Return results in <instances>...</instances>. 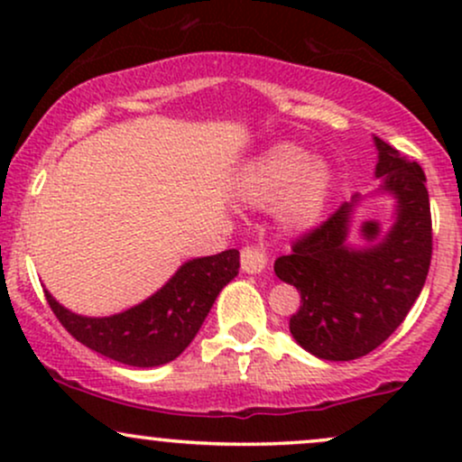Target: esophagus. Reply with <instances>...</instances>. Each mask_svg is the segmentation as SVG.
Segmentation results:
<instances>
[{"label": "esophagus", "instance_id": "34e87169", "mask_svg": "<svg viewBox=\"0 0 462 462\" xmlns=\"http://www.w3.org/2000/svg\"><path fill=\"white\" fill-rule=\"evenodd\" d=\"M269 264V252L264 245H247L241 249V267L245 273H263Z\"/></svg>", "mask_w": 462, "mask_h": 462}]
</instances>
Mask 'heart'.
I'll use <instances>...</instances> for the list:
<instances>
[{"label": "heart", "mask_w": 462, "mask_h": 462, "mask_svg": "<svg viewBox=\"0 0 462 462\" xmlns=\"http://www.w3.org/2000/svg\"><path fill=\"white\" fill-rule=\"evenodd\" d=\"M332 169L326 161L310 158L295 143H278L247 164L241 178V195L249 204H272L278 197V221L291 232L315 227L326 213L332 193Z\"/></svg>", "instance_id": "heart-1"}]
</instances>
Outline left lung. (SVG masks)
Wrapping results in <instances>:
<instances>
[{
	"label": "left lung",
	"instance_id": "1",
	"mask_svg": "<svg viewBox=\"0 0 462 462\" xmlns=\"http://www.w3.org/2000/svg\"><path fill=\"white\" fill-rule=\"evenodd\" d=\"M378 147V193L395 198V221L378 245L349 243L354 195L330 219L275 261V275L300 291L289 328L306 352L323 360H354L374 352L406 319L426 284L432 258V217L426 176L389 143Z\"/></svg>",
	"mask_w": 462,
	"mask_h": 462
}]
</instances>
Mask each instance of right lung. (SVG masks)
Masks as SVG:
<instances>
[{"label":"right lung","mask_w":462,"mask_h":462,"mask_svg":"<svg viewBox=\"0 0 462 462\" xmlns=\"http://www.w3.org/2000/svg\"><path fill=\"white\" fill-rule=\"evenodd\" d=\"M238 273V249L184 263L152 298L110 317H82L67 310L45 291L58 321L76 341L130 367H158L178 358L221 289Z\"/></svg>","instance_id":"right-lung-1"}]
</instances>
